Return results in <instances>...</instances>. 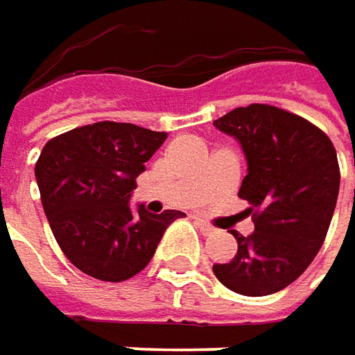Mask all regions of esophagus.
Here are the masks:
<instances>
[{
  "label": "esophagus",
  "mask_w": 355,
  "mask_h": 355,
  "mask_svg": "<svg viewBox=\"0 0 355 355\" xmlns=\"http://www.w3.org/2000/svg\"><path fill=\"white\" fill-rule=\"evenodd\" d=\"M197 225H198V229H200L205 235H211V233H215V227H213L211 223H207V220L197 219Z\"/></svg>",
  "instance_id": "obj_1"
}]
</instances>
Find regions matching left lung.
<instances>
[{
    "instance_id": "obj_1",
    "label": "left lung",
    "mask_w": 355,
    "mask_h": 355,
    "mask_svg": "<svg viewBox=\"0 0 355 355\" xmlns=\"http://www.w3.org/2000/svg\"><path fill=\"white\" fill-rule=\"evenodd\" d=\"M247 157L239 197L249 200L255 231L237 239V255L213 265L231 291L261 297L293 283L322 249L340 191V164L329 136L302 116L249 104L215 120Z\"/></svg>"
}]
</instances>
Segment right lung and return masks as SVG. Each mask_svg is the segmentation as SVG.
I'll list each match as a JSON object with an SVG mask.
<instances>
[{"label": "right lung", "instance_id": "1", "mask_svg": "<svg viewBox=\"0 0 355 355\" xmlns=\"http://www.w3.org/2000/svg\"><path fill=\"white\" fill-rule=\"evenodd\" d=\"M166 132L128 122H94L52 138L35 162V180L50 229L64 255L100 282L140 273L180 211L138 213L128 198L144 162Z\"/></svg>", "mask_w": 355, "mask_h": 355}]
</instances>
